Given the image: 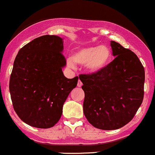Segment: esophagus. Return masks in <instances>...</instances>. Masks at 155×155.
<instances>
[{"instance_id": "34e87169", "label": "esophagus", "mask_w": 155, "mask_h": 155, "mask_svg": "<svg viewBox=\"0 0 155 155\" xmlns=\"http://www.w3.org/2000/svg\"><path fill=\"white\" fill-rule=\"evenodd\" d=\"M82 85V82H81V80H79V81H78V83H77V86L78 87H81Z\"/></svg>"}]
</instances>
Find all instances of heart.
I'll use <instances>...</instances> for the list:
<instances>
[{
	"label": "heart",
	"instance_id": "heart-1",
	"mask_svg": "<svg viewBox=\"0 0 155 155\" xmlns=\"http://www.w3.org/2000/svg\"><path fill=\"white\" fill-rule=\"evenodd\" d=\"M110 58V50L107 46H91L76 51L73 54V59H68L67 64L72 68L75 67L74 62L79 64H86V68L88 71L97 73L107 66Z\"/></svg>",
	"mask_w": 155,
	"mask_h": 155
}]
</instances>
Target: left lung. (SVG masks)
<instances>
[{"instance_id": "left-lung-1", "label": "left lung", "mask_w": 155, "mask_h": 155, "mask_svg": "<svg viewBox=\"0 0 155 155\" xmlns=\"http://www.w3.org/2000/svg\"><path fill=\"white\" fill-rule=\"evenodd\" d=\"M115 58L104 69L81 74L85 92L83 111L95 128L117 130L133 120L144 97L145 70L136 54L110 43Z\"/></svg>"}]
</instances>
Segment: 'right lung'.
Here are the masks:
<instances>
[{"instance_id": "obj_1", "label": "right lung", "mask_w": 155, "mask_h": 155, "mask_svg": "<svg viewBox=\"0 0 155 155\" xmlns=\"http://www.w3.org/2000/svg\"><path fill=\"white\" fill-rule=\"evenodd\" d=\"M63 39L43 35L18 52L10 78V97L19 118L31 127H53L61 119L63 105L76 88L78 76L67 79L62 72L67 64Z\"/></svg>"}]
</instances>
